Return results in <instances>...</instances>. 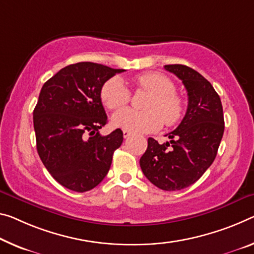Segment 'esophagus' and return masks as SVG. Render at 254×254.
I'll use <instances>...</instances> for the list:
<instances>
[{
    "label": "esophagus",
    "instance_id": "1",
    "mask_svg": "<svg viewBox=\"0 0 254 254\" xmlns=\"http://www.w3.org/2000/svg\"><path fill=\"white\" fill-rule=\"evenodd\" d=\"M131 134H132V133H131L130 131H127V130H123V136H124V138H126V139L130 138Z\"/></svg>",
    "mask_w": 254,
    "mask_h": 254
}]
</instances>
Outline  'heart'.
I'll use <instances>...</instances> for the list:
<instances>
[{"label": "heart", "instance_id": "obj_1", "mask_svg": "<svg viewBox=\"0 0 254 254\" xmlns=\"http://www.w3.org/2000/svg\"><path fill=\"white\" fill-rule=\"evenodd\" d=\"M135 86L138 90L150 94L143 103L146 111L126 108L116 112L112 116L113 126L135 133H151L158 131L163 123L173 127L180 122L184 113V103L175 92V84L170 78L157 72H149L136 78ZM100 99L108 110H120L130 102L131 92L120 76H113L103 84Z\"/></svg>", "mask_w": 254, "mask_h": 254}]
</instances>
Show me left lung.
Masks as SVG:
<instances>
[{
    "mask_svg": "<svg viewBox=\"0 0 254 254\" xmlns=\"http://www.w3.org/2000/svg\"><path fill=\"white\" fill-rule=\"evenodd\" d=\"M164 67L182 80L188 110L180 126L166 134L170 142L148 139L140 167L157 188L178 191L196 182L215 160L224 134V114L218 94L199 72L182 64Z\"/></svg>",
    "mask_w": 254,
    "mask_h": 254,
    "instance_id": "obj_1",
    "label": "left lung"
}]
</instances>
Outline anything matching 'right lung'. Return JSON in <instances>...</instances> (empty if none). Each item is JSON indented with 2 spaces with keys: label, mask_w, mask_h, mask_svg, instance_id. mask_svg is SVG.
Instances as JSON below:
<instances>
[{
  "label": "right lung",
  "mask_w": 254,
  "mask_h": 254,
  "mask_svg": "<svg viewBox=\"0 0 254 254\" xmlns=\"http://www.w3.org/2000/svg\"><path fill=\"white\" fill-rule=\"evenodd\" d=\"M123 71L79 62L63 67L42 87L34 110L37 151L50 174L69 190L86 192L97 187L123 142L121 128L99 133L107 123L100 89Z\"/></svg>",
  "instance_id": "obj_1"
}]
</instances>
